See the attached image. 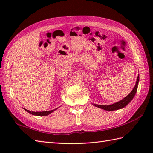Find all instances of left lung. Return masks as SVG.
Returning a JSON list of instances; mask_svg holds the SVG:
<instances>
[{
	"label": "left lung",
	"instance_id": "left-lung-1",
	"mask_svg": "<svg viewBox=\"0 0 153 153\" xmlns=\"http://www.w3.org/2000/svg\"><path fill=\"white\" fill-rule=\"evenodd\" d=\"M139 79V77L138 76L137 79V82H136L135 85L134 87V89L131 91V92L129 93L128 96H126L124 99H123L122 100H120V101L113 104V105H107V106L99 105H94L97 107H99V108H102V109H104L105 110H108V111H112V110H118V109L123 108V107H125L126 105H128L129 102H130L132 100V99L134 97L136 92H137V90Z\"/></svg>",
	"mask_w": 153,
	"mask_h": 153
}]
</instances>
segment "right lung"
<instances>
[{"label": "right lung", "instance_id": "1", "mask_svg": "<svg viewBox=\"0 0 153 153\" xmlns=\"http://www.w3.org/2000/svg\"><path fill=\"white\" fill-rule=\"evenodd\" d=\"M56 109H57V108H56ZM56 109L49 110V111H45V112H31V111H30V110H28L27 109H25V110H26L27 112L31 114L35 115V116H47V115L49 114H51V112H53V111H54V110Z\"/></svg>", "mask_w": 153, "mask_h": 153}]
</instances>
